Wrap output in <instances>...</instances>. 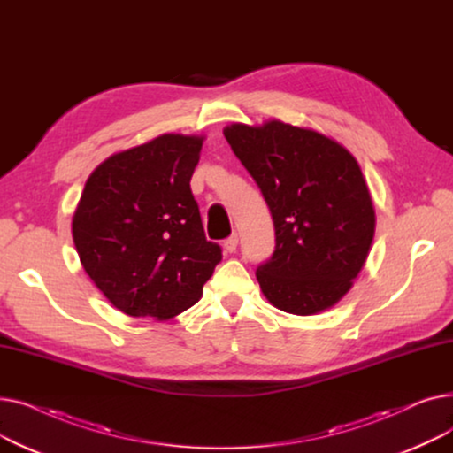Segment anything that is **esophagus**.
I'll use <instances>...</instances> for the list:
<instances>
[{"mask_svg": "<svg viewBox=\"0 0 453 453\" xmlns=\"http://www.w3.org/2000/svg\"><path fill=\"white\" fill-rule=\"evenodd\" d=\"M236 246H239V234L233 233V234L229 236V239L224 241V250H226L227 253H234V251H236Z\"/></svg>", "mask_w": 453, "mask_h": 453, "instance_id": "34e87169", "label": "esophagus"}]
</instances>
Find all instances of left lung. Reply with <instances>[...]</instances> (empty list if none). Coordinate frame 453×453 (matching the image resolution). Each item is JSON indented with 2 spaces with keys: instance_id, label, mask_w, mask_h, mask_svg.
I'll list each match as a JSON object with an SVG mask.
<instances>
[{
  "instance_id": "obj_1",
  "label": "left lung",
  "mask_w": 453,
  "mask_h": 453,
  "mask_svg": "<svg viewBox=\"0 0 453 453\" xmlns=\"http://www.w3.org/2000/svg\"><path fill=\"white\" fill-rule=\"evenodd\" d=\"M263 193L275 250L255 272L266 299L296 316L334 306L364 268L374 207L360 165L326 135L270 121L224 128Z\"/></svg>"
}]
</instances>
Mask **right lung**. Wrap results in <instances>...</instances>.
Instances as JSON below:
<instances>
[{
  "label": "right lung",
  "instance_id": "1",
  "mask_svg": "<svg viewBox=\"0 0 453 453\" xmlns=\"http://www.w3.org/2000/svg\"><path fill=\"white\" fill-rule=\"evenodd\" d=\"M203 137L165 134L91 173L73 217L81 263L106 299L159 321L193 306L222 260L205 239L190 178Z\"/></svg>",
  "mask_w": 453,
  "mask_h": 453
}]
</instances>
